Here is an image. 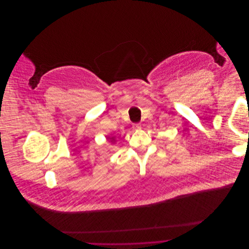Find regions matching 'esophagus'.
Segmentation results:
<instances>
[{"label": "esophagus", "mask_w": 249, "mask_h": 249, "mask_svg": "<svg viewBox=\"0 0 249 249\" xmlns=\"http://www.w3.org/2000/svg\"><path fill=\"white\" fill-rule=\"evenodd\" d=\"M133 129H134V130H139V129H141V124H133Z\"/></svg>", "instance_id": "obj_1"}]
</instances>
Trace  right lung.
<instances>
[{
    "instance_id": "1",
    "label": "right lung",
    "mask_w": 249,
    "mask_h": 249,
    "mask_svg": "<svg viewBox=\"0 0 249 249\" xmlns=\"http://www.w3.org/2000/svg\"><path fill=\"white\" fill-rule=\"evenodd\" d=\"M107 139H108V140H110V142H116V138H114V137H107Z\"/></svg>"
}]
</instances>
